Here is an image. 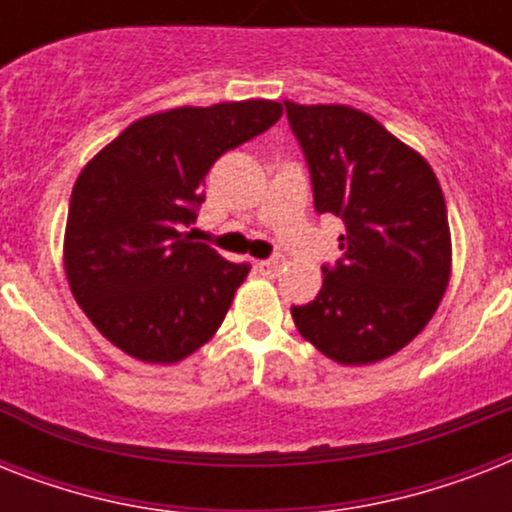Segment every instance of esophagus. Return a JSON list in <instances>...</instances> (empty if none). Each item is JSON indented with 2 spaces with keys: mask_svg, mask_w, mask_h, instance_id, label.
Masks as SVG:
<instances>
[{
  "mask_svg": "<svg viewBox=\"0 0 512 512\" xmlns=\"http://www.w3.org/2000/svg\"><path fill=\"white\" fill-rule=\"evenodd\" d=\"M281 265H284V260H281V257H271V260H260V263H257V271L265 273V276H271V273L279 271Z\"/></svg>",
  "mask_w": 512,
  "mask_h": 512,
  "instance_id": "obj_1",
  "label": "esophagus"
}]
</instances>
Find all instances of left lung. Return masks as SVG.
<instances>
[{"label": "left lung", "mask_w": 512, "mask_h": 512, "mask_svg": "<svg viewBox=\"0 0 512 512\" xmlns=\"http://www.w3.org/2000/svg\"><path fill=\"white\" fill-rule=\"evenodd\" d=\"M311 167L316 212L345 223L342 260L321 265L297 332L342 366L393 356L428 327L452 276V233L436 172L374 116L284 100Z\"/></svg>", "instance_id": "obj_1"}]
</instances>
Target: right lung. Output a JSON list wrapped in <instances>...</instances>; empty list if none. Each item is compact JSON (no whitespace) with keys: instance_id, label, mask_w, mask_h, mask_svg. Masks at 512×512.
I'll return each mask as SVG.
<instances>
[{"instance_id":"1","label":"right lung","mask_w":512,"mask_h":512,"mask_svg":"<svg viewBox=\"0 0 512 512\" xmlns=\"http://www.w3.org/2000/svg\"><path fill=\"white\" fill-rule=\"evenodd\" d=\"M276 100L180 106L143 116L87 162L68 204L63 268L87 319L146 364H175L223 324L247 263L185 225L212 164L279 122Z\"/></svg>"}]
</instances>
